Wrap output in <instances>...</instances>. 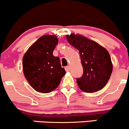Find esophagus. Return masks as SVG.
I'll return each mask as SVG.
<instances>
[{"label":"esophagus","instance_id":"esophagus-1","mask_svg":"<svg viewBox=\"0 0 129 129\" xmlns=\"http://www.w3.org/2000/svg\"><path fill=\"white\" fill-rule=\"evenodd\" d=\"M64 68H65V70H66V71H70V70H71V68H70V66H66Z\"/></svg>","mask_w":129,"mask_h":129}]
</instances>
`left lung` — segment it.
Returning a JSON list of instances; mask_svg holds the SVG:
<instances>
[{
    "label": "left lung",
    "instance_id": "left-lung-1",
    "mask_svg": "<svg viewBox=\"0 0 129 129\" xmlns=\"http://www.w3.org/2000/svg\"><path fill=\"white\" fill-rule=\"evenodd\" d=\"M72 46L79 51L83 74L76 83L82 91L93 93L102 89L107 83L113 70L109 53L94 41L80 34L66 35Z\"/></svg>",
    "mask_w": 129,
    "mask_h": 129
}]
</instances>
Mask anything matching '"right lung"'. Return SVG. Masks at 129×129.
<instances>
[{"mask_svg":"<svg viewBox=\"0 0 129 129\" xmlns=\"http://www.w3.org/2000/svg\"><path fill=\"white\" fill-rule=\"evenodd\" d=\"M58 43L55 35H44L33 43L22 59L24 75L38 92L47 93L55 90L66 74L59 57L53 52Z\"/></svg>","mask_w":129,"mask_h":129,"instance_id":"right-lung-1","label":"right lung"}]
</instances>
